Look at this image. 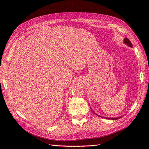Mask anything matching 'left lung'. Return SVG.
Here are the masks:
<instances>
[{
    "instance_id": "1",
    "label": "left lung",
    "mask_w": 149,
    "mask_h": 149,
    "mask_svg": "<svg viewBox=\"0 0 149 149\" xmlns=\"http://www.w3.org/2000/svg\"><path fill=\"white\" fill-rule=\"evenodd\" d=\"M124 43H125V44H126L127 45V46H129V47H132V43H131V42H130V40L127 38H125L124 39ZM93 111V110H92ZM94 112V111H93ZM94 113H95V112H94ZM96 114V113H95ZM97 116H100V117H101V118H106V119H111V120H116V119H119V118H105V117H102V116H100V115H98V114H96Z\"/></svg>"
}]
</instances>
